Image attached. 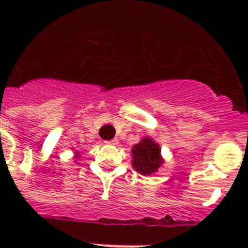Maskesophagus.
Returning a JSON list of instances; mask_svg holds the SVG:
<instances>
[{"mask_svg": "<svg viewBox=\"0 0 248 248\" xmlns=\"http://www.w3.org/2000/svg\"><path fill=\"white\" fill-rule=\"evenodd\" d=\"M107 144H109V145H117V144H118V139L108 140V141H107Z\"/></svg>", "mask_w": 248, "mask_h": 248, "instance_id": "1", "label": "esophagus"}]
</instances>
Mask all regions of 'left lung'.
I'll return each mask as SVG.
<instances>
[{
  "label": "left lung",
  "mask_w": 248,
  "mask_h": 248,
  "mask_svg": "<svg viewBox=\"0 0 248 248\" xmlns=\"http://www.w3.org/2000/svg\"><path fill=\"white\" fill-rule=\"evenodd\" d=\"M131 154L133 168L141 175L154 174L164 164L163 157L160 155L159 144L150 138H144L140 143L135 144L131 149Z\"/></svg>",
  "instance_id": "1"
}]
</instances>
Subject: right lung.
Returning <instances> with one entry per match:
<instances>
[{
  "mask_svg": "<svg viewBox=\"0 0 248 248\" xmlns=\"http://www.w3.org/2000/svg\"><path fill=\"white\" fill-rule=\"evenodd\" d=\"M76 157H78V154H77V155H76Z\"/></svg>",
  "mask_w": 248,
  "mask_h": 248,
  "instance_id": "obj_1",
  "label": "right lung"
}]
</instances>
